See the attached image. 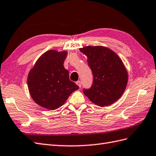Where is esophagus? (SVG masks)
Listing matches in <instances>:
<instances>
[{
	"instance_id": "34e87169",
	"label": "esophagus",
	"mask_w": 156,
	"mask_h": 156,
	"mask_svg": "<svg viewBox=\"0 0 156 156\" xmlns=\"http://www.w3.org/2000/svg\"><path fill=\"white\" fill-rule=\"evenodd\" d=\"M76 83L79 86V87H81V82L80 81H77L76 82Z\"/></svg>"
}]
</instances>
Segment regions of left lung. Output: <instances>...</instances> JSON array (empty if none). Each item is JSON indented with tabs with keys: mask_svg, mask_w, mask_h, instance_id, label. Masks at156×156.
<instances>
[{
	"mask_svg": "<svg viewBox=\"0 0 156 156\" xmlns=\"http://www.w3.org/2000/svg\"><path fill=\"white\" fill-rule=\"evenodd\" d=\"M79 49L86 55L94 75L92 86L89 90H83V94L98 106L112 105L122 96L129 79L122 60L106 47L86 46Z\"/></svg>",
	"mask_w": 156,
	"mask_h": 156,
	"instance_id": "8db88e82",
	"label": "left lung"
}]
</instances>
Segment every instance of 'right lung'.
<instances>
[{
  "label": "right lung",
  "mask_w": 156,
  "mask_h": 156,
  "mask_svg": "<svg viewBox=\"0 0 156 156\" xmlns=\"http://www.w3.org/2000/svg\"><path fill=\"white\" fill-rule=\"evenodd\" d=\"M67 51L49 50L40 56L27 76V87L33 100L49 110L64 105L79 87L69 79L63 66Z\"/></svg>",
  "instance_id": "add662e5"
}]
</instances>
